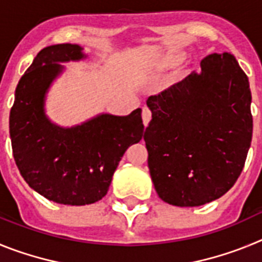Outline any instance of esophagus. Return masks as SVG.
Wrapping results in <instances>:
<instances>
[{"label":"esophagus","mask_w":262,"mask_h":262,"mask_svg":"<svg viewBox=\"0 0 262 262\" xmlns=\"http://www.w3.org/2000/svg\"><path fill=\"white\" fill-rule=\"evenodd\" d=\"M142 118H143V123H144V126H148V123H149V120H151L152 118L151 110H149L148 107H143Z\"/></svg>","instance_id":"obj_1"}]
</instances>
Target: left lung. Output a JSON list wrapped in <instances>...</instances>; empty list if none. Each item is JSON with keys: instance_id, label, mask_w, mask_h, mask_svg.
Segmentation results:
<instances>
[{"instance_id": "obj_1", "label": "left lung", "mask_w": 262, "mask_h": 262, "mask_svg": "<svg viewBox=\"0 0 262 262\" xmlns=\"http://www.w3.org/2000/svg\"><path fill=\"white\" fill-rule=\"evenodd\" d=\"M201 69L147 99L152 182L164 202L180 207L224 195L239 178L252 142L251 89L237 60L211 53Z\"/></svg>"}]
</instances>
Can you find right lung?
Here are the masks:
<instances>
[{
  "label": "right lung",
  "mask_w": 262,
  "mask_h": 262,
  "mask_svg": "<svg viewBox=\"0 0 262 262\" xmlns=\"http://www.w3.org/2000/svg\"><path fill=\"white\" fill-rule=\"evenodd\" d=\"M84 57L77 45L43 48L18 82L9 119L14 160L22 177L40 195L61 205L102 200L127 148L140 142L144 133L142 108L126 117L97 115L71 128L48 119L45 96L64 69L59 62Z\"/></svg>",
  "instance_id": "add662e5"
}]
</instances>
